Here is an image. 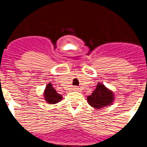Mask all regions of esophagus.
Masks as SVG:
<instances>
[{
  "mask_svg": "<svg viewBox=\"0 0 147 147\" xmlns=\"http://www.w3.org/2000/svg\"><path fill=\"white\" fill-rule=\"evenodd\" d=\"M75 89H76H76H77V88H75Z\"/></svg>",
  "mask_w": 147,
  "mask_h": 147,
  "instance_id": "esophagus-1",
  "label": "esophagus"
}]
</instances>
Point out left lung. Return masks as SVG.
I'll return each instance as SVG.
<instances>
[{"label": "left lung", "mask_w": 147, "mask_h": 147, "mask_svg": "<svg viewBox=\"0 0 147 147\" xmlns=\"http://www.w3.org/2000/svg\"><path fill=\"white\" fill-rule=\"evenodd\" d=\"M113 93L101 83H98L96 89L90 96H88V102L90 105L96 109L110 105L113 101Z\"/></svg>", "instance_id": "1"}]
</instances>
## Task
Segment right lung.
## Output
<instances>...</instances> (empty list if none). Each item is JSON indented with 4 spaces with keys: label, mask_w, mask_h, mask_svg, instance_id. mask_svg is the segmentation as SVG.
Segmentation results:
<instances>
[{
    "label": "right lung",
    "mask_w": 147,
    "mask_h": 147,
    "mask_svg": "<svg viewBox=\"0 0 147 147\" xmlns=\"http://www.w3.org/2000/svg\"><path fill=\"white\" fill-rule=\"evenodd\" d=\"M45 101L49 104H55L61 101L62 98V96L59 93H57L56 90L51 84H48L47 87H45Z\"/></svg>",
    "instance_id": "add662e5"
}]
</instances>
